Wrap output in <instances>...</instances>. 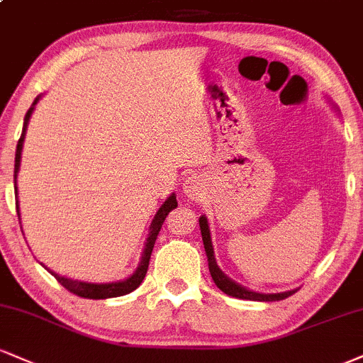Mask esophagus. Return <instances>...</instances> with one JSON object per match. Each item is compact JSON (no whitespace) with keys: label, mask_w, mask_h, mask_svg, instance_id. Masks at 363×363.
Wrapping results in <instances>:
<instances>
[{"label":"esophagus","mask_w":363,"mask_h":363,"mask_svg":"<svg viewBox=\"0 0 363 363\" xmlns=\"http://www.w3.org/2000/svg\"><path fill=\"white\" fill-rule=\"evenodd\" d=\"M182 189L189 199L203 198L206 194V179L203 174H191L189 177H186Z\"/></svg>","instance_id":"1"}]
</instances>
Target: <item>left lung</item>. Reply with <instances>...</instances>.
Masks as SVG:
<instances>
[{
  "label": "left lung",
  "instance_id": "1",
  "mask_svg": "<svg viewBox=\"0 0 363 363\" xmlns=\"http://www.w3.org/2000/svg\"><path fill=\"white\" fill-rule=\"evenodd\" d=\"M199 226H201V237H203V243H204V252H206L208 257V265H209V272H211L213 281L225 294L233 296V298L238 299H247V301H282L289 296L294 294L296 291H287V292H277V294H260V292H253L248 291L245 287L238 286L233 281H230L228 277L221 272L220 267H218L216 259H215V250H213V243H211V235H209V226H208V220L206 216L199 218Z\"/></svg>",
  "mask_w": 363,
  "mask_h": 363
}]
</instances>
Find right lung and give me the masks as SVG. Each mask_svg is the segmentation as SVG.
Masks as SVG:
<instances>
[{
  "label": "right lung",
  "instance_id": "add662e5",
  "mask_svg": "<svg viewBox=\"0 0 363 363\" xmlns=\"http://www.w3.org/2000/svg\"><path fill=\"white\" fill-rule=\"evenodd\" d=\"M37 101H38V98L35 99L33 104H32V108H30L27 115H25L23 132H21V137L18 140V143H16L15 184H16V174H18V169H20L21 148H23L25 132H27V125H28L30 115H32L33 106H35V104H37ZM15 189H16V187H15ZM16 196H18V191H16ZM174 208H177V199H176V196L172 194V196H170V198H167V201H165L162 206H160V209H159V211H157V215L154 218V221H152L150 235H148V238H147L145 250H143L142 262H140L138 269L135 270L133 276H130L128 279H125V281L111 282V284H89V282L72 281V279H67V277H60L59 274L50 272V270H49V272L57 279V282L62 284V286L69 292H72V294L79 296V298H84V299H108V298H118V296L128 294V292H132V291L137 289L140 284H142L143 279H145V274H147V269H148V262H150V255H152V250H154L157 235H159L160 228H162V225H164V221H165V216H167ZM16 213H18V201H16Z\"/></svg>",
  "mask_w": 363,
  "mask_h": 363
}]
</instances>
